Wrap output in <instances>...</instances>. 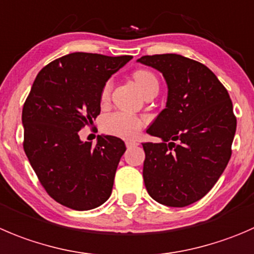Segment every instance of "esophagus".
<instances>
[{
	"instance_id": "1",
	"label": "esophagus",
	"mask_w": 254,
	"mask_h": 254,
	"mask_svg": "<svg viewBox=\"0 0 254 254\" xmlns=\"http://www.w3.org/2000/svg\"><path fill=\"white\" fill-rule=\"evenodd\" d=\"M125 145H127V149H130V147H135V146H137V142H135V141H127L125 142Z\"/></svg>"
}]
</instances>
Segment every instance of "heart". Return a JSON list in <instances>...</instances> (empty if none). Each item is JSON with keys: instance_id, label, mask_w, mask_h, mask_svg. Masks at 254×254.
<instances>
[{"instance_id": "b5f03b06", "label": "heart", "mask_w": 254, "mask_h": 254, "mask_svg": "<svg viewBox=\"0 0 254 254\" xmlns=\"http://www.w3.org/2000/svg\"><path fill=\"white\" fill-rule=\"evenodd\" d=\"M132 78H134L139 89L144 93V95L159 90V80L151 70L137 69L132 73ZM110 90H112V82L107 80L102 87V90H100V100L102 102H107L109 99ZM145 125H146V119H144V118L130 114V113L115 112L103 118L102 129L103 131L113 135V136L122 137L125 140H132L137 137V135L140 134Z\"/></svg>"}]
</instances>
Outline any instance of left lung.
<instances>
[{
    "mask_svg": "<svg viewBox=\"0 0 254 254\" xmlns=\"http://www.w3.org/2000/svg\"><path fill=\"white\" fill-rule=\"evenodd\" d=\"M160 70L169 87L166 108L144 142L145 187L157 202L185 207L215 186L232 155L237 119L227 89L205 64L180 54L139 59Z\"/></svg>",
    "mask_w": 254,
    "mask_h": 254,
    "instance_id": "1",
    "label": "left lung"
}]
</instances>
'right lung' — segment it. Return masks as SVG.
<instances>
[{
  "mask_svg": "<svg viewBox=\"0 0 254 254\" xmlns=\"http://www.w3.org/2000/svg\"><path fill=\"white\" fill-rule=\"evenodd\" d=\"M75 52L43 67L22 110L23 149L47 193L77 211L98 207L112 195L125 152L119 137L80 141L78 131L100 114L104 83L131 59Z\"/></svg>",
  "mask_w": 254,
  "mask_h": 254,
  "instance_id": "1",
  "label": "right lung"
}]
</instances>
